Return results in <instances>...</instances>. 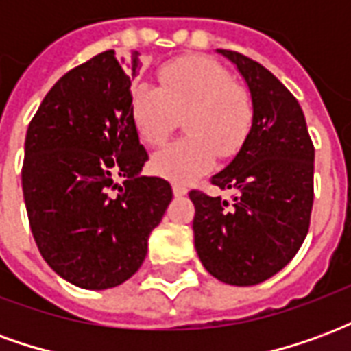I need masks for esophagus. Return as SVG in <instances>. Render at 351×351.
<instances>
[{
    "instance_id": "34e87169",
    "label": "esophagus",
    "mask_w": 351,
    "mask_h": 351,
    "mask_svg": "<svg viewBox=\"0 0 351 351\" xmlns=\"http://www.w3.org/2000/svg\"><path fill=\"white\" fill-rule=\"evenodd\" d=\"M173 193H175V197H182V195L188 193V190L184 186H180V184H173Z\"/></svg>"
}]
</instances>
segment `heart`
<instances>
[{"mask_svg": "<svg viewBox=\"0 0 351 351\" xmlns=\"http://www.w3.org/2000/svg\"><path fill=\"white\" fill-rule=\"evenodd\" d=\"M160 88L138 84L131 93V120L148 146H161L184 118L190 137L154 154L152 171L188 184L213 169L216 156L233 158L254 122L252 95L231 73L206 56L178 58L158 73Z\"/></svg>", "mask_w": 351, "mask_h": 351, "instance_id": "b5f03b06", "label": "heart"}]
</instances>
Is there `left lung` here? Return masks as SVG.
Listing matches in <instances>:
<instances>
[{
  "label": "left lung",
  "mask_w": 351,
  "mask_h": 351,
  "mask_svg": "<svg viewBox=\"0 0 351 351\" xmlns=\"http://www.w3.org/2000/svg\"><path fill=\"white\" fill-rule=\"evenodd\" d=\"M243 75L254 122L233 161L210 178L233 203L191 190L201 263L231 286H254L286 267L308 233L314 145L299 101L269 69L235 50H218Z\"/></svg>",
  "instance_id": "8db88e82"
}]
</instances>
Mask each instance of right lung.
I'll list each match as a JSON object with an SVG mask.
<instances>
[{
    "instance_id": "add662e5",
    "label": "right lung",
    "mask_w": 351,
    "mask_h": 351,
    "mask_svg": "<svg viewBox=\"0 0 351 351\" xmlns=\"http://www.w3.org/2000/svg\"><path fill=\"white\" fill-rule=\"evenodd\" d=\"M137 69L138 52H101L65 73L27 125L22 191L35 244L84 289L120 286L138 271L173 199L167 180L138 175L148 154L131 120Z\"/></svg>"
}]
</instances>
